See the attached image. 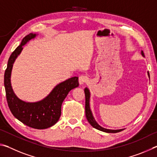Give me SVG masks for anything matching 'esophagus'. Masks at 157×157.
Masks as SVG:
<instances>
[{"label":"esophagus","instance_id":"1","mask_svg":"<svg viewBox=\"0 0 157 157\" xmlns=\"http://www.w3.org/2000/svg\"><path fill=\"white\" fill-rule=\"evenodd\" d=\"M86 81H87V78L86 76L81 75L79 78V83L80 85H82V84H84V83H86Z\"/></svg>","mask_w":157,"mask_h":157}]
</instances>
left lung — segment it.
Instances as JSON below:
<instances>
[{"label": "left lung", "instance_id": "1", "mask_svg": "<svg viewBox=\"0 0 157 157\" xmlns=\"http://www.w3.org/2000/svg\"><path fill=\"white\" fill-rule=\"evenodd\" d=\"M141 55L143 56H144V53H143V51H141ZM147 75L149 76V78H150V74H149V72H147ZM84 94H85V100H86V101H85V113H86V117L87 121H88L90 124H91L93 127L100 130V131L107 132V133H117V132L123 131V129H109L104 128V127L99 125L94 119V117L92 114V111L91 110V109H90V97H91V94H90V91L87 87H86V88L84 89Z\"/></svg>", "mask_w": 157, "mask_h": 157}]
</instances>
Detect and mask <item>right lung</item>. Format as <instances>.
<instances>
[{
	"instance_id": "obj_1",
	"label": "right lung",
	"mask_w": 157,
	"mask_h": 157,
	"mask_svg": "<svg viewBox=\"0 0 157 157\" xmlns=\"http://www.w3.org/2000/svg\"><path fill=\"white\" fill-rule=\"evenodd\" d=\"M36 35L37 34L30 33L25 36L10 55L5 72L4 85L7 104L13 116L28 127L43 129L52 127L59 121L63 101L71 90L79 86V82L78 77L66 79L55 86L46 98L38 102H25L16 95L11 84L13 64L22 51L23 46Z\"/></svg>"
}]
</instances>
